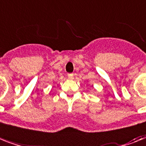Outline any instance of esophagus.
Returning <instances> with one entry per match:
<instances>
[{"mask_svg": "<svg viewBox=\"0 0 146 146\" xmlns=\"http://www.w3.org/2000/svg\"><path fill=\"white\" fill-rule=\"evenodd\" d=\"M68 79L69 80H73V79H74V76H73V73H70V74H68Z\"/></svg>", "mask_w": 146, "mask_h": 146, "instance_id": "1", "label": "esophagus"}]
</instances>
